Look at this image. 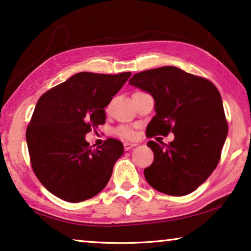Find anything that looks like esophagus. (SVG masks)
<instances>
[{"instance_id":"esophagus-1","label":"esophagus","mask_w":251,"mask_h":251,"mask_svg":"<svg viewBox=\"0 0 251 251\" xmlns=\"http://www.w3.org/2000/svg\"><path fill=\"white\" fill-rule=\"evenodd\" d=\"M136 145H137V143H134V142H125L124 148H125V150L127 151V150H130L132 148L136 147Z\"/></svg>"}]
</instances>
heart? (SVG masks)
<instances>
[{
  "instance_id": "obj_1",
  "label": "heart",
  "mask_w": 251,
  "mask_h": 251,
  "mask_svg": "<svg viewBox=\"0 0 251 251\" xmlns=\"http://www.w3.org/2000/svg\"><path fill=\"white\" fill-rule=\"evenodd\" d=\"M116 133H117L118 135L123 138H133L134 137V130L126 126L118 127V128L116 129Z\"/></svg>"
}]
</instances>
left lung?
Segmentation results:
<instances>
[{
    "label": "left lung",
    "instance_id": "1",
    "mask_svg": "<svg viewBox=\"0 0 251 251\" xmlns=\"http://www.w3.org/2000/svg\"><path fill=\"white\" fill-rule=\"evenodd\" d=\"M128 83L154 99L155 116L147 134L168 135L174 141L148 147L154 153L144 169L150 186L171 196L196 190L218 166L227 136V123L219 90L206 78L176 66H163L134 74Z\"/></svg>",
    "mask_w": 251,
    "mask_h": 251
}]
</instances>
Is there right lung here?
Returning a JSON list of instances; mask_svg holds the SVG:
<instances>
[{"mask_svg":"<svg viewBox=\"0 0 251 251\" xmlns=\"http://www.w3.org/2000/svg\"><path fill=\"white\" fill-rule=\"evenodd\" d=\"M130 75L80 72L39 98L25 138L33 173L53 195L78 203L108 184L123 143L107 138L91 149L85 134L104 124V108Z\"/></svg>","mask_w":251,"mask_h":251,"instance_id":"obj_1","label":"right lung"}]
</instances>
